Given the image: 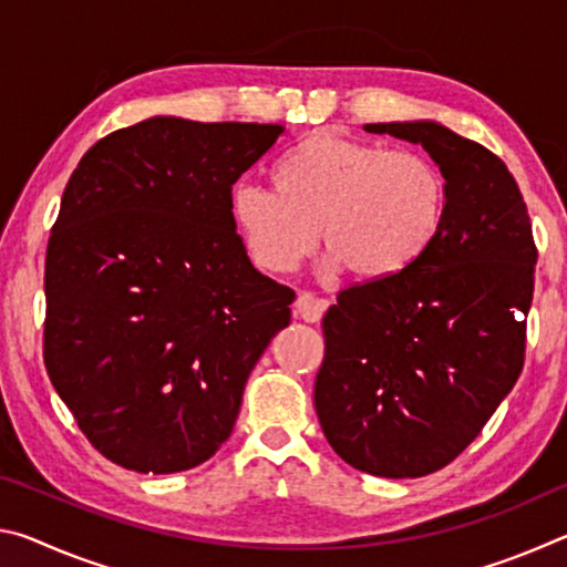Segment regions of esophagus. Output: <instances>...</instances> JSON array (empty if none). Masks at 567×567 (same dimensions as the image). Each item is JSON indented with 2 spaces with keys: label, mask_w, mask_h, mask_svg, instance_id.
I'll return each instance as SVG.
<instances>
[{
  "label": "esophagus",
  "mask_w": 567,
  "mask_h": 567,
  "mask_svg": "<svg viewBox=\"0 0 567 567\" xmlns=\"http://www.w3.org/2000/svg\"><path fill=\"white\" fill-rule=\"evenodd\" d=\"M324 310H328V300H320V297H315L312 292H302L295 302L297 318L305 322H320Z\"/></svg>",
  "instance_id": "esophagus-1"
}]
</instances>
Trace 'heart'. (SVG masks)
Masks as SVG:
<instances>
[{"label": "heart", "instance_id": "b5f03b06", "mask_svg": "<svg viewBox=\"0 0 567 567\" xmlns=\"http://www.w3.org/2000/svg\"><path fill=\"white\" fill-rule=\"evenodd\" d=\"M272 185H239L233 219L252 260L295 272L322 239L332 270L390 280L430 252L445 219V177L430 157L315 132L275 162Z\"/></svg>", "mask_w": 567, "mask_h": 567}]
</instances>
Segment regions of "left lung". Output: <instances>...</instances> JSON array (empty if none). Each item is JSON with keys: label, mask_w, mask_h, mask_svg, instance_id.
Wrapping results in <instances>:
<instances>
[{"label": "left lung", "mask_w": 567, "mask_h": 567, "mask_svg": "<svg viewBox=\"0 0 567 567\" xmlns=\"http://www.w3.org/2000/svg\"><path fill=\"white\" fill-rule=\"evenodd\" d=\"M364 132L422 145L445 177V219L408 272L338 295L315 410L348 465L422 477L473 443L520 378L537 249L520 187L491 150L433 120Z\"/></svg>", "instance_id": "left-lung-1"}]
</instances>
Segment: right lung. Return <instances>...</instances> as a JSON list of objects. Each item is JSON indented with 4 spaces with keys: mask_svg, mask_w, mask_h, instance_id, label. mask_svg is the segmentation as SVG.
Listing matches in <instances>:
<instances>
[{
    "mask_svg": "<svg viewBox=\"0 0 567 567\" xmlns=\"http://www.w3.org/2000/svg\"><path fill=\"white\" fill-rule=\"evenodd\" d=\"M282 124L150 117L66 182L47 245L44 364L100 453L179 473L233 435L249 372L290 324V287L249 262L233 185Z\"/></svg>",
    "mask_w": 567,
    "mask_h": 567,
    "instance_id": "obj_1",
    "label": "right lung"
}]
</instances>
